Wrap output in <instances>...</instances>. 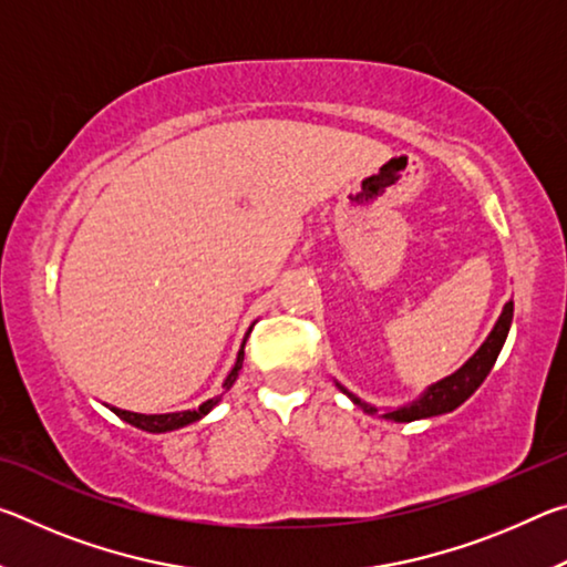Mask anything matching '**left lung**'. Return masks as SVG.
Segmentation results:
<instances>
[{"mask_svg": "<svg viewBox=\"0 0 567 567\" xmlns=\"http://www.w3.org/2000/svg\"><path fill=\"white\" fill-rule=\"evenodd\" d=\"M511 324H513V300L505 302L495 328L491 330V334H487L485 342L480 344L473 358L463 364V368H457L453 375L433 382V385L420 392V398L405 402V405L400 408L380 410L375 405H370V402L360 400L348 388H342L340 382H334V385H338L340 392H344V395H348L362 412H368V415H380L392 422H412V420L445 415V412H453L455 408L463 405V402L473 395L480 385H483L485 378L491 375L497 354H501L505 344L507 332H511Z\"/></svg>", "mask_w": 567, "mask_h": 567, "instance_id": "8db88e82", "label": "left lung"}]
</instances>
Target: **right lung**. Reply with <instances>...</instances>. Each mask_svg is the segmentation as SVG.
Instances as JSON below:
<instances>
[{
  "instance_id": "add662e5",
  "label": "right lung",
  "mask_w": 567,
  "mask_h": 567,
  "mask_svg": "<svg viewBox=\"0 0 567 567\" xmlns=\"http://www.w3.org/2000/svg\"><path fill=\"white\" fill-rule=\"evenodd\" d=\"M249 332H252V328L247 330L243 344H239V352H237V360H235V364H233V370H229V375H227V378H225V382H223L225 392L235 385V380H237V375H239V370H243V360H245V342H247V338H249ZM219 400H223V395H217V398H213V400L203 402V405H199L197 410L162 412V415H142V412H130V410H120V408H110V405H107V408L114 412V415L122 417L124 422H130V425L140 427V430H147V433H169V430H179V427H185V425H192V422L203 420V417L207 415V412L217 405Z\"/></svg>"
}]
</instances>
